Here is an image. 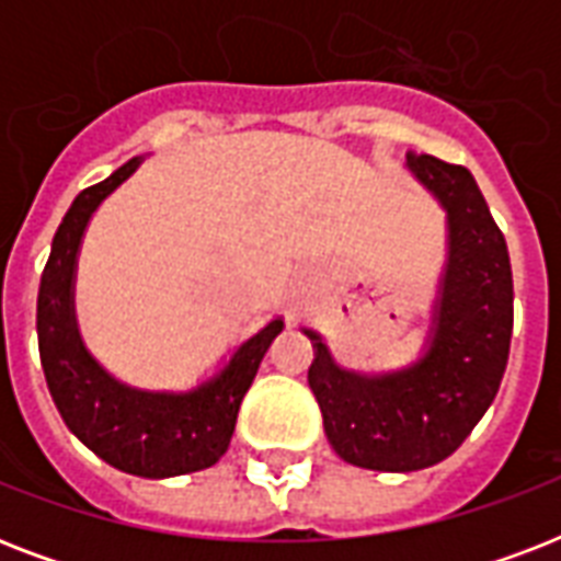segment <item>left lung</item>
I'll use <instances>...</instances> for the list:
<instances>
[{"instance_id":"1","label":"left lung","mask_w":561,"mask_h":561,"mask_svg":"<svg viewBox=\"0 0 561 561\" xmlns=\"http://www.w3.org/2000/svg\"><path fill=\"white\" fill-rule=\"evenodd\" d=\"M408 171L445 209L448 255L425 346L392 373H355L314 343L308 387L337 457L373 471H419L462 445L495 401L513 337V267L469 169L408 153Z\"/></svg>"}]
</instances>
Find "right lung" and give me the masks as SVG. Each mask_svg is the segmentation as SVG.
Returning a JSON list of instances; mask_svg holds the SVG:
<instances>
[{"label": "right lung", "mask_w": 561, "mask_h": 561, "mask_svg": "<svg viewBox=\"0 0 561 561\" xmlns=\"http://www.w3.org/2000/svg\"><path fill=\"white\" fill-rule=\"evenodd\" d=\"M142 160L134 157L107 180L83 188L60 220L39 279L37 341L48 392L66 427L113 469L162 480L209 469L227 454L241 399L285 323L282 317L271 320L247 337L218 373L186 392L139 390L118 381L92 358L75 320L78 253L92 211Z\"/></svg>", "instance_id": "add662e5"}]
</instances>
